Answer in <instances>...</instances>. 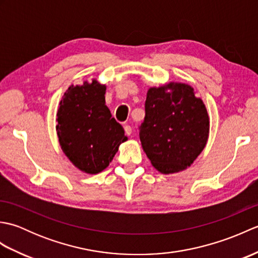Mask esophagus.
<instances>
[{
  "mask_svg": "<svg viewBox=\"0 0 258 258\" xmlns=\"http://www.w3.org/2000/svg\"><path fill=\"white\" fill-rule=\"evenodd\" d=\"M124 131H125L126 135H131V134H132V127H131L130 125H125V126H124Z\"/></svg>",
  "mask_w": 258,
  "mask_h": 258,
  "instance_id": "obj_1",
  "label": "esophagus"
}]
</instances>
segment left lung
<instances>
[{
  "mask_svg": "<svg viewBox=\"0 0 258 258\" xmlns=\"http://www.w3.org/2000/svg\"><path fill=\"white\" fill-rule=\"evenodd\" d=\"M140 130L152 165L162 174H174L189 167L205 149L210 116L193 87L171 82L147 91Z\"/></svg>",
  "mask_w": 258,
  "mask_h": 258,
  "instance_id": "left-lung-1",
  "label": "left lung"
}]
</instances>
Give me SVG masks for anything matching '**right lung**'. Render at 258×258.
Instances as JSON below:
<instances>
[{"mask_svg":"<svg viewBox=\"0 0 258 258\" xmlns=\"http://www.w3.org/2000/svg\"><path fill=\"white\" fill-rule=\"evenodd\" d=\"M106 85L92 80L71 85L58 104L56 133L63 153L86 174L105 169L127 141L122 125L105 105Z\"/></svg>","mask_w":258,"mask_h":258,"instance_id":"1","label":"right lung"}]
</instances>
